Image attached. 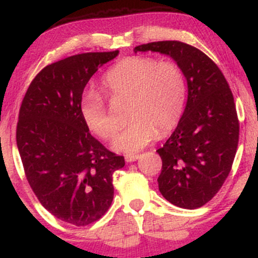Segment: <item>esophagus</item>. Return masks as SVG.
I'll return each instance as SVG.
<instances>
[{
  "label": "esophagus",
  "instance_id": "1",
  "mask_svg": "<svg viewBox=\"0 0 258 258\" xmlns=\"http://www.w3.org/2000/svg\"><path fill=\"white\" fill-rule=\"evenodd\" d=\"M139 159V155H126L125 156V160L126 162H133L136 161V160Z\"/></svg>",
  "mask_w": 258,
  "mask_h": 258
}]
</instances>
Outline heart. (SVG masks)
I'll return each instance as SVG.
<instances>
[{
    "mask_svg": "<svg viewBox=\"0 0 258 258\" xmlns=\"http://www.w3.org/2000/svg\"><path fill=\"white\" fill-rule=\"evenodd\" d=\"M102 90L112 102L127 100L128 123L117 133L112 147L120 152L137 153L156 135L164 137L178 125L186 98L184 74L177 63L133 55L121 59L103 75ZM80 114L91 132L110 139L116 126L105 100L88 92L80 103Z\"/></svg>",
    "mask_w": 258,
    "mask_h": 258,
    "instance_id": "1",
    "label": "heart"
}]
</instances>
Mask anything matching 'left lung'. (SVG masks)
<instances>
[{
	"mask_svg": "<svg viewBox=\"0 0 258 258\" xmlns=\"http://www.w3.org/2000/svg\"><path fill=\"white\" fill-rule=\"evenodd\" d=\"M159 52L179 65L188 100L178 125L164 147L158 183L167 201L194 210L209 203L232 170L239 142V120L229 85L204 52L180 41L141 44L135 52Z\"/></svg>",
	"mask_w": 258,
	"mask_h": 258,
	"instance_id": "obj_1",
	"label": "left lung"
}]
</instances>
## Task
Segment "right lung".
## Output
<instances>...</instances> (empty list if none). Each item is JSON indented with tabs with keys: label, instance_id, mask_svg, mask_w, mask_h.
Here are the masks:
<instances>
[{
	"label": "right lung",
	"instance_id": "1",
	"mask_svg": "<svg viewBox=\"0 0 258 258\" xmlns=\"http://www.w3.org/2000/svg\"><path fill=\"white\" fill-rule=\"evenodd\" d=\"M117 54L81 53L47 65L19 109L17 146L26 179L47 211L78 227L104 216L114 198L112 173L125 166L123 156L97 141L80 114L87 82Z\"/></svg>",
	"mask_w": 258,
	"mask_h": 258
}]
</instances>
